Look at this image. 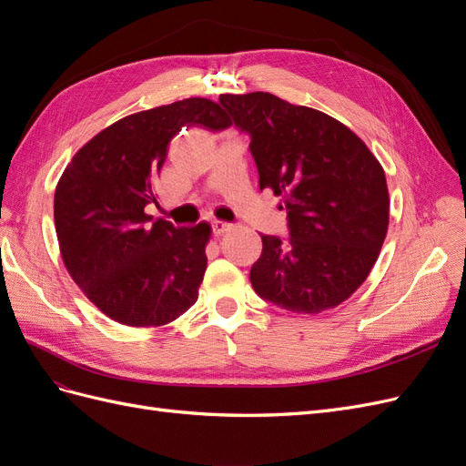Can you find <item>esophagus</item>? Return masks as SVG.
I'll use <instances>...</instances> for the list:
<instances>
[{
    "label": "esophagus",
    "instance_id": "1",
    "mask_svg": "<svg viewBox=\"0 0 466 466\" xmlns=\"http://www.w3.org/2000/svg\"><path fill=\"white\" fill-rule=\"evenodd\" d=\"M231 229H233L231 223H225V221H214V223H211V231H214L216 237H219V235H223V233H228V231H231Z\"/></svg>",
    "mask_w": 466,
    "mask_h": 466
}]
</instances>
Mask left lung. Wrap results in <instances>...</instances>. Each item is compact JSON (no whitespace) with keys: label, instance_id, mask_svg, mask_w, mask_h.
Wrapping results in <instances>:
<instances>
[{"label":"left lung","instance_id":"8db88e82","mask_svg":"<svg viewBox=\"0 0 466 466\" xmlns=\"http://www.w3.org/2000/svg\"><path fill=\"white\" fill-rule=\"evenodd\" d=\"M250 136L260 190L281 196L289 237L260 235L250 284L293 313H320L354 293L383 247L389 190L383 167L342 122L270 93L219 95Z\"/></svg>","mask_w":466,"mask_h":466}]
</instances>
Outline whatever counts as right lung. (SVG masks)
Masks as SVG:
<instances>
[{"mask_svg": "<svg viewBox=\"0 0 466 466\" xmlns=\"http://www.w3.org/2000/svg\"><path fill=\"white\" fill-rule=\"evenodd\" d=\"M231 122L208 98H185L126 116L83 146L56 187L62 258L83 293L128 327H161L198 299L209 225L151 221L155 177L180 130L219 132Z\"/></svg>", "mask_w": 466, "mask_h": 466, "instance_id": "right-lung-1", "label": "right lung"}]
</instances>
